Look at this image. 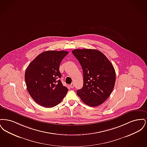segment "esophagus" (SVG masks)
I'll return each instance as SVG.
<instances>
[{
  "label": "esophagus",
  "instance_id": "obj_1",
  "mask_svg": "<svg viewBox=\"0 0 147 147\" xmlns=\"http://www.w3.org/2000/svg\"><path fill=\"white\" fill-rule=\"evenodd\" d=\"M70 88H73L74 87V83H72L70 85Z\"/></svg>",
  "mask_w": 147,
  "mask_h": 147
}]
</instances>
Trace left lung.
Masks as SVG:
<instances>
[{
    "instance_id": "left-lung-1",
    "label": "left lung",
    "mask_w": 147,
    "mask_h": 147,
    "mask_svg": "<svg viewBox=\"0 0 147 147\" xmlns=\"http://www.w3.org/2000/svg\"><path fill=\"white\" fill-rule=\"evenodd\" d=\"M83 71V86L77 95L86 105L98 106L109 97L116 81L112 63L96 49H76L72 51Z\"/></svg>"
}]
</instances>
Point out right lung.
Returning a JSON list of instances; mask_svg holds the SVG:
<instances>
[{"instance_id":"1","label":"right lung","mask_w":147,"mask_h":147,"mask_svg":"<svg viewBox=\"0 0 147 147\" xmlns=\"http://www.w3.org/2000/svg\"><path fill=\"white\" fill-rule=\"evenodd\" d=\"M67 51H48L37 56L25 73L27 89L38 104L52 107L59 104L68 91L59 79V65Z\"/></svg>"}]
</instances>
